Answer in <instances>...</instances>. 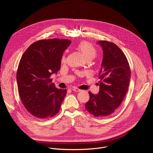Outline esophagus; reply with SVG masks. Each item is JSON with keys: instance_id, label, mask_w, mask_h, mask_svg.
I'll return each mask as SVG.
<instances>
[{"instance_id": "34e87169", "label": "esophagus", "mask_w": 153, "mask_h": 153, "mask_svg": "<svg viewBox=\"0 0 153 153\" xmlns=\"http://www.w3.org/2000/svg\"><path fill=\"white\" fill-rule=\"evenodd\" d=\"M72 90L74 91H76V92H80L81 91V90H80L79 88H76V87H74V88H72Z\"/></svg>"}]
</instances>
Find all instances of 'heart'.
Instances as JSON below:
<instances>
[{
	"instance_id": "obj_1",
	"label": "heart",
	"mask_w": 153,
	"mask_h": 153,
	"mask_svg": "<svg viewBox=\"0 0 153 153\" xmlns=\"http://www.w3.org/2000/svg\"><path fill=\"white\" fill-rule=\"evenodd\" d=\"M77 48L79 50L86 60H92L97 55V50L96 48L88 41L83 40L80 42L77 45ZM66 62V55L63 54L61 58V62L64 63Z\"/></svg>"
}]
</instances>
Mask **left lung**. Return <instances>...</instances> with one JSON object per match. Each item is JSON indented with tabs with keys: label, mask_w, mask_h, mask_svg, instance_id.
Here are the masks:
<instances>
[{
	"label": "left lung",
	"mask_w": 153,
	"mask_h": 153,
	"mask_svg": "<svg viewBox=\"0 0 153 153\" xmlns=\"http://www.w3.org/2000/svg\"><path fill=\"white\" fill-rule=\"evenodd\" d=\"M97 43L103 53L100 90L97 95L88 92L90 99L85 108L94 117H102L114 113L122 102L128 89L131 70L125 54L114 43L107 40Z\"/></svg>",
	"instance_id": "left-lung-1"
}]
</instances>
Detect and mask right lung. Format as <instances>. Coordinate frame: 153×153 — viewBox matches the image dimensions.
I'll return each mask as SVG.
<instances>
[{
  "mask_svg": "<svg viewBox=\"0 0 153 153\" xmlns=\"http://www.w3.org/2000/svg\"><path fill=\"white\" fill-rule=\"evenodd\" d=\"M70 43L68 39L39 40L20 60L16 74L19 96L27 110L36 117L49 119L60 110L67 90L56 88L51 76L60 70L63 53Z\"/></svg>",
  "mask_w": 153,
  "mask_h": 153,
  "instance_id": "add662e5",
  "label": "right lung"
}]
</instances>
